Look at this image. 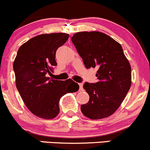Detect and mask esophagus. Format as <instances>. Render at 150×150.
Here are the masks:
<instances>
[{
	"instance_id": "1",
	"label": "esophagus",
	"mask_w": 150,
	"mask_h": 150,
	"mask_svg": "<svg viewBox=\"0 0 150 150\" xmlns=\"http://www.w3.org/2000/svg\"><path fill=\"white\" fill-rule=\"evenodd\" d=\"M79 91H82L83 90V83H79Z\"/></svg>"
}]
</instances>
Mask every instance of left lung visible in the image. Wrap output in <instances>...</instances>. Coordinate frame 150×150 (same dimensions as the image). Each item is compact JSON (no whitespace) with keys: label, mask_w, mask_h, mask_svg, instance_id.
<instances>
[{"label":"left lung","mask_w":150,"mask_h":150,"mask_svg":"<svg viewBox=\"0 0 150 150\" xmlns=\"http://www.w3.org/2000/svg\"><path fill=\"white\" fill-rule=\"evenodd\" d=\"M86 69H97L98 82H85L89 101L81 106L85 117L99 120L109 117L122 103L132 83L131 67L118 42L104 33L83 31L71 38Z\"/></svg>","instance_id":"1"}]
</instances>
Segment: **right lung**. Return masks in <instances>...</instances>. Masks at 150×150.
<instances>
[{"mask_svg": "<svg viewBox=\"0 0 150 150\" xmlns=\"http://www.w3.org/2000/svg\"><path fill=\"white\" fill-rule=\"evenodd\" d=\"M69 34L54 33L33 37L18 50L13 62L16 84L27 108L34 115L46 120L55 118L59 113V99L68 92L73 80L50 79L48 74L56 62V50L67 42Z\"/></svg>", "mask_w": 150, "mask_h": 150, "instance_id": "add662e5", "label": "right lung"}]
</instances>
